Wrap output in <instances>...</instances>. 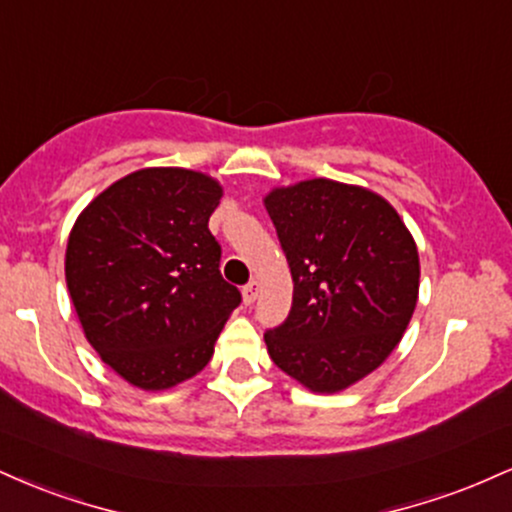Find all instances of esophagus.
<instances>
[{
    "mask_svg": "<svg viewBox=\"0 0 512 512\" xmlns=\"http://www.w3.org/2000/svg\"><path fill=\"white\" fill-rule=\"evenodd\" d=\"M260 289H262L260 281H250V284L243 289V301L248 303V305L255 303L257 296H260Z\"/></svg>",
    "mask_w": 512,
    "mask_h": 512,
    "instance_id": "34e87169",
    "label": "esophagus"
}]
</instances>
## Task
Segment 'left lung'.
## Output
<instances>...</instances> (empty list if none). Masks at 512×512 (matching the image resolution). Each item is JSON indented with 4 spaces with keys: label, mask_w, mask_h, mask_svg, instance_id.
<instances>
[{
    "label": "left lung",
    "mask_w": 512,
    "mask_h": 512,
    "mask_svg": "<svg viewBox=\"0 0 512 512\" xmlns=\"http://www.w3.org/2000/svg\"><path fill=\"white\" fill-rule=\"evenodd\" d=\"M264 209L293 279L272 361L315 395L356 385L402 342L419 301V250L378 192L330 178L272 187Z\"/></svg>",
    "instance_id": "8db88e82"
}]
</instances>
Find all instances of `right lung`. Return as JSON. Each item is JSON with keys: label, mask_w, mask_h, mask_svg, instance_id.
<instances>
[{"label": "right lung", "mask_w": 512, "mask_h": 512, "mask_svg": "<svg viewBox=\"0 0 512 512\" xmlns=\"http://www.w3.org/2000/svg\"><path fill=\"white\" fill-rule=\"evenodd\" d=\"M223 185L202 170L142 168L76 216L64 276L88 344L129 385L195 378L240 303L209 231Z\"/></svg>", "instance_id": "add662e5"}]
</instances>
